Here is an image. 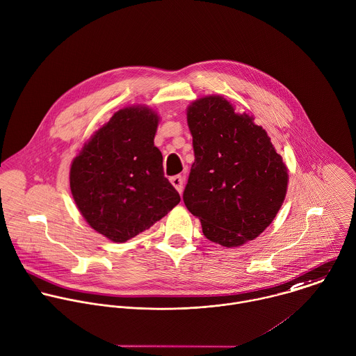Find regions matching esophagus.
I'll return each mask as SVG.
<instances>
[{
  "label": "esophagus",
  "mask_w": 356,
  "mask_h": 356,
  "mask_svg": "<svg viewBox=\"0 0 356 356\" xmlns=\"http://www.w3.org/2000/svg\"><path fill=\"white\" fill-rule=\"evenodd\" d=\"M183 177L181 176H173L172 179H170V183L173 184V187L181 194V191H183Z\"/></svg>",
  "instance_id": "34e87169"
}]
</instances>
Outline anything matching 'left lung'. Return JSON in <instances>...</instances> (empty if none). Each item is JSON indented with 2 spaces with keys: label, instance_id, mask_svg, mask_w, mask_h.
<instances>
[{
  "label": "left lung",
  "instance_id": "left-lung-1",
  "mask_svg": "<svg viewBox=\"0 0 356 356\" xmlns=\"http://www.w3.org/2000/svg\"><path fill=\"white\" fill-rule=\"evenodd\" d=\"M195 161L183 201L201 220L204 236L223 247L257 238L286 198L289 173L270 137L220 95L187 109Z\"/></svg>",
  "mask_w": 356,
  "mask_h": 356
}]
</instances>
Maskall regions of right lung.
<instances>
[{
    "instance_id": "1",
    "label": "right lung",
    "mask_w": 356,
    "mask_h": 356,
    "mask_svg": "<svg viewBox=\"0 0 356 356\" xmlns=\"http://www.w3.org/2000/svg\"><path fill=\"white\" fill-rule=\"evenodd\" d=\"M158 122L148 106L123 108L72 162L70 191L80 213L113 243L149 229L180 202L154 145Z\"/></svg>"
}]
</instances>
